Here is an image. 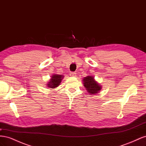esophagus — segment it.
<instances>
[{"label": "esophagus", "instance_id": "1", "mask_svg": "<svg viewBox=\"0 0 146 146\" xmlns=\"http://www.w3.org/2000/svg\"><path fill=\"white\" fill-rule=\"evenodd\" d=\"M70 76H71V77H76V73L71 72L70 73Z\"/></svg>", "mask_w": 146, "mask_h": 146}]
</instances>
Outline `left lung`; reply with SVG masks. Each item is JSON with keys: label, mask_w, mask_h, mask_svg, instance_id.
Masks as SVG:
<instances>
[{"label": "left lung", "mask_w": 146, "mask_h": 146, "mask_svg": "<svg viewBox=\"0 0 146 146\" xmlns=\"http://www.w3.org/2000/svg\"><path fill=\"white\" fill-rule=\"evenodd\" d=\"M83 85L90 94H95L98 93L101 90L102 86L97 83L93 77L87 76L83 78Z\"/></svg>", "instance_id": "8db88e82"}]
</instances>
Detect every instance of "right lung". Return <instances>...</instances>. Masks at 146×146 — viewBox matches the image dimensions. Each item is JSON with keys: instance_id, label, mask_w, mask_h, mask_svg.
Instances as JSON below:
<instances>
[{"instance_id": "add662e5", "label": "right lung", "mask_w": 146, "mask_h": 146, "mask_svg": "<svg viewBox=\"0 0 146 146\" xmlns=\"http://www.w3.org/2000/svg\"><path fill=\"white\" fill-rule=\"evenodd\" d=\"M63 77L64 76H62V75H53L51 79L50 80V82H48L47 84V86L50 88H55L57 86H58Z\"/></svg>"}]
</instances>
